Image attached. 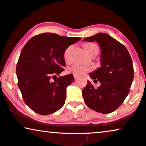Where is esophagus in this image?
I'll return each mask as SVG.
<instances>
[{
  "label": "esophagus",
  "mask_w": 146,
  "mask_h": 146,
  "mask_svg": "<svg viewBox=\"0 0 146 146\" xmlns=\"http://www.w3.org/2000/svg\"><path fill=\"white\" fill-rule=\"evenodd\" d=\"M73 77H74V79H77V78H78V76H77V75H73Z\"/></svg>",
  "instance_id": "obj_1"
}]
</instances>
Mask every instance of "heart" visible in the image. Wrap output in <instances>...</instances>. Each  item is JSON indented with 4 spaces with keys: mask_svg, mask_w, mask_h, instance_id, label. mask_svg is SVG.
Here are the masks:
<instances>
[{
    "mask_svg": "<svg viewBox=\"0 0 146 146\" xmlns=\"http://www.w3.org/2000/svg\"><path fill=\"white\" fill-rule=\"evenodd\" d=\"M94 46H96L94 44H87L85 45V48H86L87 52L89 53L90 50L92 49V48ZM71 48V46L68 47L64 52L63 56L65 60H67L68 57H69ZM91 70H92V68L89 67V66L82 65V64H73V65H72L71 67L68 68V72H69V73H72V74L73 75H77V76L86 74V73H88V71H91Z\"/></svg>",
    "mask_w": 146,
    "mask_h": 146,
    "instance_id": "obj_1",
    "label": "heart"
}]
</instances>
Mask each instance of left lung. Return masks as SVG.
Wrapping results in <instances>:
<instances>
[{
    "label": "left lung",
    "instance_id": "1",
    "mask_svg": "<svg viewBox=\"0 0 146 146\" xmlns=\"http://www.w3.org/2000/svg\"><path fill=\"white\" fill-rule=\"evenodd\" d=\"M84 41L97 42L101 50L100 67L90 77L101 85L95 88L90 81L82 90L85 103L103 114L113 112L122 104L129 92L134 77L131 58L126 47L107 34H98Z\"/></svg>",
    "mask_w": 146,
    "mask_h": 146
}]
</instances>
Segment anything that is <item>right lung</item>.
Returning a JSON list of instances; mask_svg holds the SVG:
<instances>
[{"instance_id":"add662e5","label":"right lung","mask_w":146,"mask_h":146,"mask_svg":"<svg viewBox=\"0 0 146 146\" xmlns=\"http://www.w3.org/2000/svg\"><path fill=\"white\" fill-rule=\"evenodd\" d=\"M80 40L44 33L34 36L24 46L16 67L18 86L24 102L36 113L48 115L64 105L73 75L59 77L53 82L50 79L64 71V50Z\"/></svg>"}]
</instances>
